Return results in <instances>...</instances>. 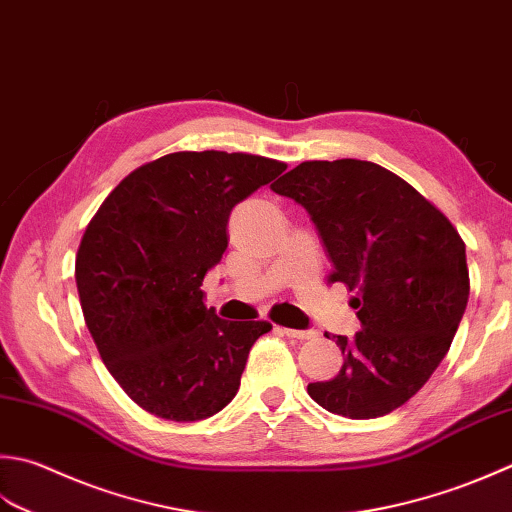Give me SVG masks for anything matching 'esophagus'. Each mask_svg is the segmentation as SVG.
I'll use <instances>...</instances> for the list:
<instances>
[{"label": "esophagus", "instance_id": "1", "mask_svg": "<svg viewBox=\"0 0 512 512\" xmlns=\"http://www.w3.org/2000/svg\"><path fill=\"white\" fill-rule=\"evenodd\" d=\"M284 335L290 339H310L315 337V330H295V328H284Z\"/></svg>", "mask_w": 512, "mask_h": 512}]
</instances>
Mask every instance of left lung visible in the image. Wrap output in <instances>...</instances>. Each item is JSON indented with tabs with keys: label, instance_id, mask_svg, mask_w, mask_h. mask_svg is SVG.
<instances>
[{
	"label": "left lung",
	"instance_id": "obj_1",
	"mask_svg": "<svg viewBox=\"0 0 512 512\" xmlns=\"http://www.w3.org/2000/svg\"><path fill=\"white\" fill-rule=\"evenodd\" d=\"M270 188L308 210L333 262L328 282L357 290L362 330L337 335L344 364L308 395L348 419L393 413L435 373L462 322L464 239L402 177L362 159L302 162Z\"/></svg>",
	"mask_w": 512,
	"mask_h": 512
}]
</instances>
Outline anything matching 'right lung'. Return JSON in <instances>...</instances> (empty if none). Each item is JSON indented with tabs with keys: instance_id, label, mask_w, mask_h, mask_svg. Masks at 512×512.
<instances>
[{
	"instance_id": "1",
	"label": "right lung",
	"mask_w": 512,
	"mask_h": 512,
	"mask_svg": "<svg viewBox=\"0 0 512 512\" xmlns=\"http://www.w3.org/2000/svg\"><path fill=\"white\" fill-rule=\"evenodd\" d=\"M284 162L182 150L135 168L86 226L75 282L90 337L124 393L170 422H197L237 395L250 348L270 322L206 308L204 275L228 246L239 202Z\"/></svg>"
}]
</instances>
